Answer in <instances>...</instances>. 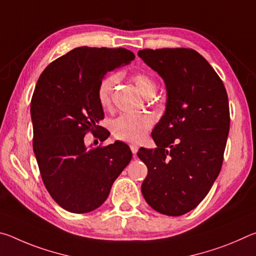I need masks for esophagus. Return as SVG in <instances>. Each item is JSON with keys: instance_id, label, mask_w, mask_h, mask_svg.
Instances as JSON below:
<instances>
[{"instance_id": "34e87169", "label": "esophagus", "mask_w": 256, "mask_h": 256, "mask_svg": "<svg viewBox=\"0 0 256 256\" xmlns=\"http://www.w3.org/2000/svg\"><path fill=\"white\" fill-rule=\"evenodd\" d=\"M130 148H131L133 154L136 156V152H138V144H130Z\"/></svg>"}]
</instances>
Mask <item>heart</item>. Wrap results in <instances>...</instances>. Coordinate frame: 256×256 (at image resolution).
I'll use <instances>...</instances> for the list:
<instances>
[{
    "label": "heart",
    "instance_id": "obj_1",
    "mask_svg": "<svg viewBox=\"0 0 256 256\" xmlns=\"http://www.w3.org/2000/svg\"><path fill=\"white\" fill-rule=\"evenodd\" d=\"M132 80L142 96L152 97L157 92V84L148 73L136 72ZM118 82V76L110 74L104 78L98 86L97 96L102 107L110 105V97L114 86ZM154 118L148 114H123L112 120L110 131L116 138L126 142H140L146 132L152 128Z\"/></svg>",
    "mask_w": 256,
    "mask_h": 256
}]
</instances>
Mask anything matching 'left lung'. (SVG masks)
I'll return each instance as SVG.
<instances>
[{"mask_svg": "<svg viewBox=\"0 0 256 256\" xmlns=\"http://www.w3.org/2000/svg\"><path fill=\"white\" fill-rule=\"evenodd\" d=\"M138 55L167 89L166 110L151 133L157 148L138 152L148 167L141 192L157 212L185 214L200 204L222 170L230 124L226 88L194 50L146 48Z\"/></svg>", "mask_w": 256, "mask_h": 256, "instance_id": "8db88e82", "label": "left lung"}]
</instances>
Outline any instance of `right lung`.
<instances>
[{
    "instance_id": "add662e5",
    "label": "right lung",
    "mask_w": 256,
    "mask_h": 256,
    "mask_svg": "<svg viewBox=\"0 0 256 256\" xmlns=\"http://www.w3.org/2000/svg\"><path fill=\"white\" fill-rule=\"evenodd\" d=\"M134 58L125 48L76 47L53 60L37 81L30 105L34 152L46 190L66 211L86 214L100 206L131 162L128 144L89 148L84 136L104 128L97 96L104 76ZM110 134L104 130L98 136L105 141Z\"/></svg>"
}]
</instances>
